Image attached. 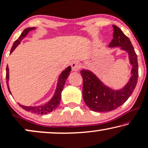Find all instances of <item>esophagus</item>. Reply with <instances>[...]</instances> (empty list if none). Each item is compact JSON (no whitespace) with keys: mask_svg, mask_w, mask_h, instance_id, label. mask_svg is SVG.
I'll use <instances>...</instances> for the list:
<instances>
[{"mask_svg":"<svg viewBox=\"0 0 148 148\" xmlns=\"http://www.w3.org/2000/svg\"><path fill=\"white\" fill-rule=\"evenodd\" d=\"M71 67H72V71H74V72H76V71H78L80 69V64L78 62H73L72 65H71Z\"/></svg>","mask_w":148,"mask_h":148,"instance_id":"34e87169","label":"esophagus"}]
</instances>
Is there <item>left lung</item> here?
<instances>
[{
  "instance_id": "obj_1",
  "label": "left lung",
  "mask_w": 148,
  "mask_h": 148,
  "mask_svg": "<svg viewBox=\"0 0 148 148\" xmlns=\"http://www.w3.org/2000/svg\"><path fill=\"white\" fill-rule=\"evenodd\" d=\"M114 28L113 39L110 47H121L129 54L130 64L132 65L131 77L125 87L113 90L106 86L97 76L89 70H82L80 74L83 78L82 96L86 105L92 111L110 112L123 105L135 89L137 83L138 62L135 49L131 40L116 25Z\"/></svg>"
}]
</instances>
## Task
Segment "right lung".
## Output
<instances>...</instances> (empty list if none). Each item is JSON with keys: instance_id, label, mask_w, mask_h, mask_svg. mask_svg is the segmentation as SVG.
I'll list each match as a JSON object with an SVG mask.
<instances>
[{"instance_id": "obj_1", "label": "right lung", "mask_w": 148, "mask_h": 148, "mask_svg": "<svg viewBox=\"0 0 148 148\" xmlns=\"http://www.w3.org/2000/svg\"><path fill=\"white\" fill-rule=\"evenodd\" d=\"M35 27H27L25 28L24 30L23 31V32L21 33L20 36L19 37V38L16 40L13 43L12 48L11 49V53L13 52V50L16 48L17 45L21 42V41L22 39H23L25 37V36L27 34V33L29 32L30 30L34 29ZM6 80H7V88L9 89V91L11 93V91L9 90V84H8V81H9V68L8 66L6 68ZM71 71V67L68 66L66 70L63 71L62 74H60V77H59L58 84H57V87L56 90V92H55L53 97L49 101L48 103L45 104V105L41 106H24L19 104V106H21V108H22L23 110H26L27 112H32V113L37 114H49L50 112H53L55 109H56L57 107L59 106V104L60 103L61 101V95H62V91L64 88L65 82L66 81V79L70 75V72Z\"/></svg>"}]
</instances>
